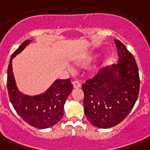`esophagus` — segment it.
Masks as SVG:
<instances>
[{"label":"esophagus","mask_w":150,"mask_h":150,"mask_svg":"<svg viewBox=\"0 0 150 150\" xmlns=\"http://www.w3.org/2000/svg\"><path fill=\"white\" fill-rule=\"evenodd\" d=\"M73 86H74V88H79V87H81V83H80L79 81L75 80L73 82Z\"/></svg>","instance_id":"34e87169"}]
</instances>
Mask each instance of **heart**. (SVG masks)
<instances>
[{"label": "heart", "mask_w": 150, "mask_h": 150, "mask_svg": "<svg viewBox=\"0 0 150 150\" xmlns=\"http://www.w3.org/2000/svg\"><path fill=\"white\" fill-rule=\"evenodd\" d=\"M89 61H90V59H87L86 61H85V62H84V64H87V63H88V62H89Z\"/></svg>", "instance_id": "obj_1"}]
</instances>
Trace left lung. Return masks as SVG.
Instances as JSON below:
<instances>
[{
	"label": "left lung",
	"instance_id": "obj_1",
	"mask_svg": "<svg viewBox=\"0 0 150 150\" xmlns=\"http://www.w3.org/2000/svg\"><path fill=\"white\" fill-rule=\"evenodd\" d=\"M114 42L118 63L100 69L82 86L85 114L92 125L100 128H111L123 121L132 110L139 93L135 57L121 41Z\"/></svg>",
	"mask_w": 150,
	"mask_h": 150
}]
</instances>
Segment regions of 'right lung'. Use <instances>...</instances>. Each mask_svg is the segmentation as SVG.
<instances>
[{
    "mask_svg": "<svg viewBox=\"0 0 150 150\" xmlns=\"http://www.w3.org/2000/svg\"><path fill=\"white\" fill-rule=\"evenodd\" d=\"M30 43L25 40L11 57L8 68L7 87L14 109L25 122L37 128H47L56 125L64 115V105L72 90L71 79H57L43 93L29 96L21 93L15 85L11 61Z\"/></svg>",
    "mask_w": 150,
    "mask_h": 150,
    "instance_id": "right-lung-1",
    "label": "right lung"
}]
</instances>
